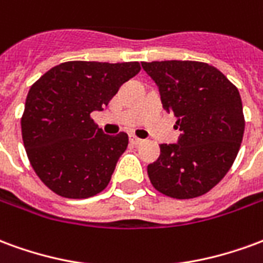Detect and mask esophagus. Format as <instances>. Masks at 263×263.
<instances>
[{"mask_svg":"<svg viewBox=\"0 0 263 263\" xmlns=\"http://www.w3.org/2000/svg\"><path fill=\"white\" fill-rule=\"evenodd\" d=\"M129 141H131L132 145H141V143L143 142L141 138H137L135 135H132V137H129Z\"/></svg>","mask_w":263,"mask_h":263,"instance_id":"esophagus-1","label":"esophagus"}]
</instances>
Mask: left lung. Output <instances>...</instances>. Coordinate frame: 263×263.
Instances as JSON below:
<instances>
[{
    "label": "left lung",
    "mask_w": 263,
    "mask_h": 263,
    "mask_svg": "<svg viewBox=\"0 0 263 263\" xmlns=\"http://www.w3.org/2000/svg\"><path fill=\"white\" fill-rule=\"evenodd\" d=\"M142 69L182 131L177 143H162L158 160L148 165L151 183L179 200L203 196L226 176L242 142L239 91L220 70L201 62H143Z\"/></svg>",
    "instance_id": "obj_1"
}]
</instances>
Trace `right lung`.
I'll list each match as a JSON object with an SVG mask.
<instances>
[{
  "label": "right lung",
  "mask_w": 263,
  "mask_h": 263,
  "mask_svg": "<svg viewBox=\"0 0 263 263\" xmlns=\"http://www.w3.org/2000/svg\"><path fill=\"white\" fill-rule=\"evenodd\" d=\"M141 70L138 62H66L31 87L21 120L26 155L39 179L67 198L107 187L128 135H107L91 120Z\"/></svg>",
  "instance_id": "right-lung-1"
}]
</instances>
